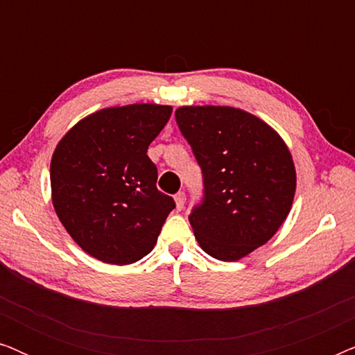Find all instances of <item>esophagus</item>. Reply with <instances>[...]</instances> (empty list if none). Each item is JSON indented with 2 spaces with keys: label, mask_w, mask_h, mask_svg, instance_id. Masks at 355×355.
Returning <instances> with one entry per match:
<instances>
[{
  "label": "esophagus",
  "mask_w": 355,
  "mask_h": 355,
  "mask_svg": "<svg viewBox=\"0 0 355 355\" xmlns=\"http://www.w3.org/2000/svg\"><path fill=\"white\" fill-rule=\"evenodd\" d=\"M174 202H176V208L178 210H182L184 205H186V193L184 192H178L174 196Z\"/></svg>",
  "instance_id": "34e87169"
}]
</instances>
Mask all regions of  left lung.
<instances>
[{
  "mask_svg": "<svg viewBox=\"0 0 355 355\" xmlns=\"http://www.w3.org/2000/svg\"><path fill=\"white\" fill-rule=\"evenodd\" d=\"M174 116L203 174V200L189 216L193 236L213 259H244L289 215L293 155L271 125L241 108L181 106Z\"/></svg>",
  "mask_w": 355,
  "mask_h": 355,
  "instance_id": "1",
  "label": "left lung"
}]
</instances>
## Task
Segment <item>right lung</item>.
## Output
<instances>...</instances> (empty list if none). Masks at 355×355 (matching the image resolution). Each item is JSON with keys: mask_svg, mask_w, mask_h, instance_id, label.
Here are the masks:
<instances>
[{"mask_svg": "<svg viewBox=\"0 0 355 355\" xmlns=\"http://www.w3.org/2000/svg\"><path fill=\"white\" fill-rule=\"evenodd\" d=\"M171 113V106L155 103L98 110L53 152L56 215L76 244L103 263L129 265L148 255L176 207L157 189V166L147 155Z\"/></svg>", "mask_w": 355, "mask_h": 355, "instance_id": "1", "label": "right lung"}]
</instances>
